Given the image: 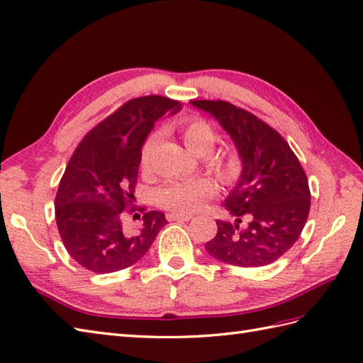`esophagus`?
Returning <instances> with one entry per match:
<instances>
[{"mask_svg":"<svg viewBox=\"0 0 363 363\" xmlns=\"http://www.w3.org/2000/svg\"><path fill=\"white\" fill-rule=\"evenodd\" d=\"M167 219H169L170 222H174V220H190L191 219V215H176V213H169L167 215Z\"/></svg>","mask_w":363,"mask_h":363,"instance_id":"esophagus-1","label":"esophagus"}]
</instances>
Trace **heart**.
Here are the masks:
<instances>
[{"instance_id":"obj_1","label":"heart","mask_w":363,"mask_h":363,"mask_svg":"<svg viewBox=\"0 0 363 363\" xmlns=\"http://www.w3.org/2000/svg\"><path fill=\"white\" fill-rule=\"evenodd\" d=\"M179 132L184 144L194 155L206 157V165L215 172L220 179H235L239 172L238 157L230 152L211 153L216 145V133L207 121L199 118L185 119L179 125ZM157 143V133H150L144 141L139 152V169L143 173L150 172L152 155ZM216 191V184L210 178H194L187 181H170L164 184L155 193V201L161 208L176 213V215H189L201 207L207 198Z\"/></svg>"}]
</instances>
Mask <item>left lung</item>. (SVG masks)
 <instances>
[{
	"instance_id": "1",
	"label": "left lung",
	"mask_w": 363,
	"mask_h": 363,
	"mask_svg": "<svg viewBox=\"0 0 363 363\" xmlns=\"http://www.w3.org/2000/svg\"><path fill=\"white\" fill-rule=\"evenodd\" d=\"M191 104L219 121L244 164L225 199L236 222L216 220L218 233L206 244L207 253L238 267L273 264L299 239L308 218L311 193L303 167L282 135L252 111L219 99Z\"/></svg>"
}]
</instances>
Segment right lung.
Segmentation results:
<instances>
[{
    "mask_svg": "<svg viewBox=\"0 0 363 363\" xmlns=\"http://www.w3.org/2000/svg\"><path fill=\"white\" fill-rule=\"evenodd\" d=\"M181 102L160 95L133 98L82 138L55 198V219L67 253L93 273H113L138 262L167 224L164 213L133 206L139 152L147 135ZM141 212L143 217L137 215ZM138 217L135 230L128 218Z\"/></svg>",
    "mask_w": 363,
    "mask_h": 363,
    "instance_id": "add662e5",
    "label": "right lung"
}]
</instances>
